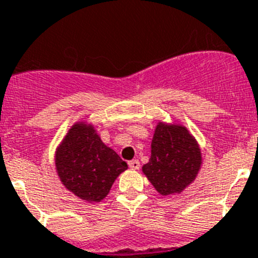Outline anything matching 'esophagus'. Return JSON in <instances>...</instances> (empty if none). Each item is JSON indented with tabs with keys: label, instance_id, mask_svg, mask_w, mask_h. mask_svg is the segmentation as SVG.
<instances>
[{
	"label": "esophagus",
	"instance_id": "1",
	"mask_svg": "<svg viewBox=\"0 0 258 258\" xmlns=\"http://www.w3.org/2000/svg\"><path fill=\"white\" fill-rule=\"evenodd\" d=\"M127 165H129V168L133 170H137V169H140V161L138 160H131L129 163H127Z\"/></svg>",
	"mask_w": 258,
	"mask_h": 258
}]
</instances>
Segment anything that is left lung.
I'll return each instance as SVG.
<instances>
[{
    "label": "left lung",
    "instance_id": "obj_1",
    "mask_svg": "<svg viewBox=\"0 0 258 258\" xmlns=\"http://www.w3.org/2000/svg\"><path fill=\"white\" fill-rule=\"evenodd\" d=\"M202 166V151L187 127L157 122L151 142V157L142 166L156 191L163 197L179 194L195 181Z\"/></svg>",
    "mask_w": 258,
    "mask_h": 258
}]
</instances>
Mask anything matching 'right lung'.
<instances>
[{"label":"right lung","instance_id":"right-lung-1","mask_svg":"<svg viewBox=\"0 0 258 258\" xmlns=\"http://www.w3.org/2000/svg\"><path fill=\"white\" fill-rule=\"evenodd\" d=\"M55 168L68 191L85 202L98 203L108 195L127 164L102 142L92 124L80 121L58 146Z\"/></svg>","mask_w":258,"mask_h":258}]
</instances>
